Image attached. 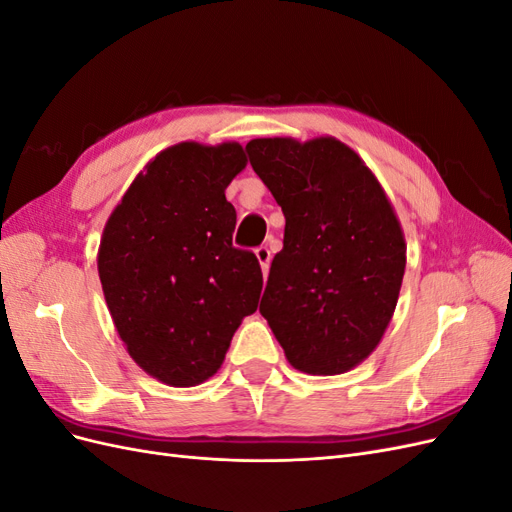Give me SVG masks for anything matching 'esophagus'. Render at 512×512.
Here are the masks:
<instances>
[{
	"label": "esophagus",
	"instance_id": "esophagus-1",
	"mask_svg": "<svg viewBox=\"0 0 512 512\" xmlns=\"http://www.w3.org/2000/svg\"><path fill=\"white\" fill-rule=\"evenodd\" d=\"M256 258H258V262H260L262 273L267 275L269 265H271V250H269V245H260V247H256Z\"/></svg>",
	"mask_w": 512,
	"mask_h": 512
}]
</instances>
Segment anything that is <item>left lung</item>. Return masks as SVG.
Listing matches in <instances>:
<instances>
[{"label": "left lung", "mask_w": 512, "mask_h": 512, "mask_svg": "<svg viewBox=\"0 0 512 512\" xmlns=\"http://www.w3.org/2000/svg\"><path fill=\"white\" fill-rule=\"evenodd\" d=\"M245 151L286 218L260 314L294 369L344 374L376 350L393 318L406 269L397 215L337 138H254Z\"/></svg>", "instance_id": "left-lung-1"}]
</instances>
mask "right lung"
Masks as SVG:
<instances>
[{"mask_svg": "<svg viewBox=\"0 0 512 512\" xmlns=\"http://www.w3.org/2000/svg\"><path fill=\"white\" fill-rule=\"evenodd\" d=\"M239 143H179L158 153L108 218L98 273L115 329L136 365L170 386H196L224 363L256 312L262 271L232 245L224 190L245 168Z\"/></svg>", "mask_w": 512, "mask_h": 512, "instance_id": "obj_1", "label": "right lung"}]
</instances>
